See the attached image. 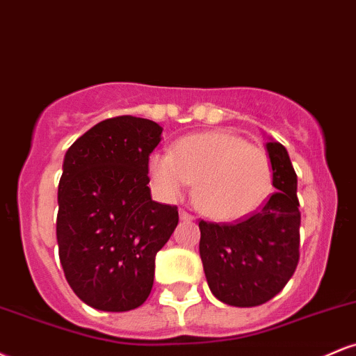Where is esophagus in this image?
Returning <instances> with one entry per match:
<instances>
[{"label": "esophagus", "instance_id": "esophagus-1", "mask_svg": "<svg viewBox=\"0 0 356 356\" xmlns=\"http://www.w3.org/2000/svg\"><path fill=\"white\" fill-rule=\"evenodd\" d=\"M179 218H181V220H192V219H194V216L182 209L181 212H179Z\"/></svg>", "mask_w": 356, "mask_h": 356}]
</instances>
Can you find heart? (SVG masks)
<instances>
[{"mask_svg": "<svg viewBox=\"0 0 356 356\" xmlns=\"http://www.w3.org/2000/svg\"><path fill=\"white\" fill-rule=\"evenodd\" d=\"M149 174L167 201L179 199L195 182V204L218 220L249 216L266 201L273 187L266 150L224 130L187 136L172 152H154Z\"/></svg>", "mask_w": 356, "mask_h": 356, "instance_id": "heart-1", "label": "heart"}]
</instances>
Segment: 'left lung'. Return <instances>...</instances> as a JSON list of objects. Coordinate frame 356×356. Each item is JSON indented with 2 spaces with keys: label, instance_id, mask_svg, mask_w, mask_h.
Wrapping results in <instances>:
<instances>
[{
  "label": "left lung",
  "instance_id": "1",
  "mask_svg": "<svg viewBox=\"0 0 356 356\" xmlns=\"http://www.w3.org/2000/svg\"><path fill=\"white\" fill-rule=\"evenodd\" d=\"M266 150L275 194L234 224L199 222V252L212 295L239 308L259 306L275 298L300 261L296 172L280 142H266Z\"/></svg>",
  "mask_w": 356,
  "mask_h": 356
}]
</instances>
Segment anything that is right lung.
<instances>
[{"instance_id":"right-lung-1","label":"right lung","mask_w":356,"mask_h":356,"mask_svg":"<svg viewBox=\"0 0 356 356\" xmlns=\"http://www.w3.org/2000/svg\"><path fill=\"white\" fill-rule=\"evenodd\" d=\"M162 127L107 118L73 142L58 186L56 241L65 277L83 303L130 312L149 298L155 254L179 222L177 206L150 197L149 155Z\"/></svg>"}]
</instances>
